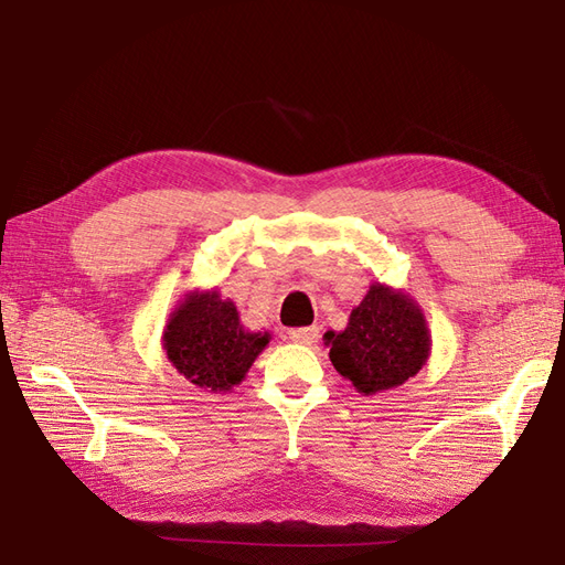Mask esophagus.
Masks as SVG:
<instances>
[{
	"label": "esophagus",
	"mask_w": 565,
	"mask_h": 565,
	"mask_svg": "<svg viewBox=\"0 0 565 565\" xmlns=\"http://www.w3.org/2000/svg\"><path fill=\"white\" fill-rule=\"evenodd\" d=\"M318 327H298V330H291L288 332V339L296 344H303V347H310L318 342Z\"/></svg>",
	"instance_id": "34e87169"
}]
</instances>
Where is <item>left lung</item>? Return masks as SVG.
Returning <instances> with one entry per match:
<instances>
[{
  "label": "left lung",
  "instance_id": "1",
  "mask_svg": "<svg viewBox=\"0 0 565 565\" xmlns=\"http://www.w3.org/2000/svg\"><path fill=\"white\" fill-rule=\"evenodd\" d=\"M330 361L361 395L404 385L430 356V332L422 306L387 284H371L342 332L324 334Z\"/></svg>",
  "mask_w": 565,
  "mask_h": 565
}]
</instances>
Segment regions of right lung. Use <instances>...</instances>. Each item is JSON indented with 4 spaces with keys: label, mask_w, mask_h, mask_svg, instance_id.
I'll return each mask as SVG.
<instances>
[{
    "label": "right lung",
    "mask_w": 565,
    "mask_h": 565,
    "mask_svg": "<svg viewBox=\"0 0 565 565\" xmlns=\"http://www.w3.org/2000/svg\"><path fill=\"white\" fill-rule=\"evenodd\" d=\"M161 342L173 369L192 385L228 392L243 383L271 334L245 330L233 300L212 288L185 294L170 312Z\"/></svg>",
    "instance_id": "add662e5"
}]
</instances>
